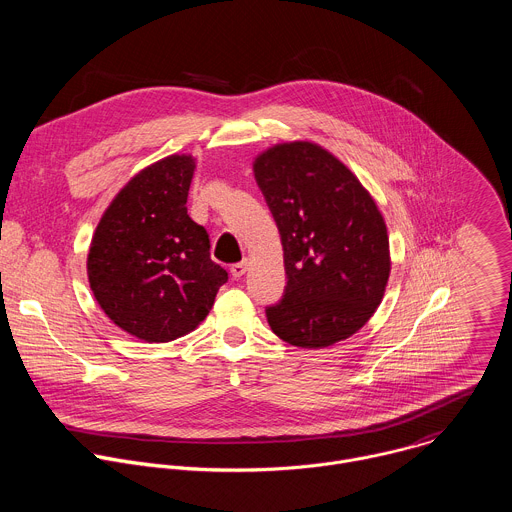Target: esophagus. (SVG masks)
Instances as JSON below:
<instances>
[{"mask_svg": "<svg viewBox=\"0 0 512 512\" xmlns=\"http://www.w3.org/2000/svg\"><path fill=\"white\" fill-rule=\"evenodd\" d=\"M247 269H249V259H243V261H239L231 267V275L233 277H243L247 273Z\"/></svg>", "mask_w": 512, "mask_h": 512, "instance_id": "esophagus-1", "label": "esophagus"}]
</instances>
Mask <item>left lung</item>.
<instances>
[{
  "mask_svg": "<svg viewBox=\"0 0 512 512\" xmlns=\"http://www.w3.org/2000/svg\"><path fill=\"white\" fill-rule=\"evenodd\" d=\"M275 218L287 275L265 310L281 340L326 348L356 334L383 302L391 273L385 218L354 172L314 141H283L253 162Z\"/></svg>",
  "mask_w": 512,
  "mask_h": 512,
  "instance_id": "obj_1",
  "label": "left lung"
}]
</instances>
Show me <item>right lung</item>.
<instances>
[{"mask_svg": "<svg viewBox=\"0 0 512 512\" xmlns=\"http://www.w3.org/2000/svg\"><path fill=\"white\" fill-rule=\"evenodd\" d=\"M194 170L190 154L139 170L111 200L91 239L87 275L97 304L143 342H170L198 328L229 279L210 259L206 229L188 216Z\"/></svg>", "mask_w": 512, "mask_h": 512, "instance_id": "1", "label": "right lung"}]
</instances>
